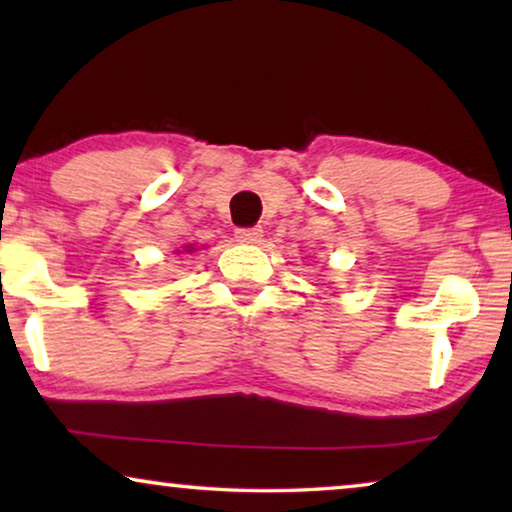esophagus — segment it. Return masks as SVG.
Returning a JSON list of instances; mask_svg holds the SVG:
<instances>
[{
	"instance_id": "1",
	"label": "esophagus",
	"mask_w": 512,
	"mask_h": 512,
	"mask_svg": "<svg viewBox=\"0 0 512 512\" xmlns=\"http://www.w3.org/2000/svg\"><path fill=\"white\" fill-rule=\"evenodd\" d=\"M235 237H237V242L256 244V242H261L263 230L261 228H237L235 230Z\"/></svg>"
}]
</instances>
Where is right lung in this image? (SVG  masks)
<instances>
[{"instance_id":"right-lung-1","label":"right lung","mask_w":512,"mask_h":512,"mask_svg":"<svg viewBox=\"0 0 512 512\" xmlns=\"http://www.w3.org/2000/svg\"><path fill=\"white\" fill-rule=\"evenodd\" d=\"M184 251H186V254H193V251H195V247H193V244H186V247H184ZM179 254H181V251H179Z\"/></svg>"}]
</instances>
